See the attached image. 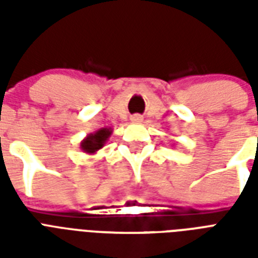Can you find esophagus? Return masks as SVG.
<instances>
[{"mask_svg":"<svg viewBox=\"0 0 258 258\" xmlns=\"http://www.w3.org/2000/svg\"><path fill=\"white\" fill-rule=\"evenodd\" d=\"M142 120H143V119H142L141 115H134V116H131V121H133V123L139 124V123H142Z\"/></svg>","mask_w":258,"mask_h":258,"instance_id":"34e87169","label":"esophagus"}]
</instances>
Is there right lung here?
Returning a JSON list of instances; mask_svg holds the SVG:
<instances>
[{
	"instance_id": "right-lung-1",
	"label": "right lung",
	"mask_w": 258,
	"mask_h": 258,
	"mask_svg": "<svg viewBox=\"0 0 258 258\" xmlns=\"http://www.w3.org/2000/svg\"><path fill=\"white\" fill-rule=\"evenodd\" d=\"M111 134H112V128H109V127H103L95 133L88 134L80 143V149L83 150V153L89 154V155L96 154L108 142Z\"/></svg>"
}]
</instances>
